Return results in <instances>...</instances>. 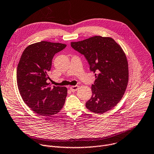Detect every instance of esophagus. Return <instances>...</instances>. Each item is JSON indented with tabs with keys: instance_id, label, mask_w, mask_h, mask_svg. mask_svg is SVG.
I'll list each match as a JSON object with an SVG mask.
<instances>
[{
	"instance_id": "1",
	"label": "esophagus",
	"mask_w": 154,
	"mask_h": 154,
	"mask_svg": "<svg viewBox=\"0 0 154 154\" xmlns=\"http://www.w3.org/2000/svg\"><path fill=\"white\" fill-rule=\"evenodd\" d=\"M79 89V86L78 85H74V86H72L70 87V90L72 91H75Z\"/></svg>"
}]
</instances>
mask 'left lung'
<instances>
[{
    "instance_id": "left-lung-1",
    "label": "left lung",
    "mask_w": 154,
    "mask_h": 154,
    "mask_svg": "<svg viewBox=\"0 0 154 154\" xmlns=\"http://www.w3.org/2000/svg\"><path fill=\"white\" fill-rule=\"evenodd\" d=\"M72 48L84 54L95 74L92 95L86 108L103 114L115 107L123 97L128 79V63L122 48L110 37L95 36L77 42Z\"/></svg>"
}]
</instances>
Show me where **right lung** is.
<instances>
[{"label": "right lung", "mask_w": 154, "mask_h": 154, "mask_svg": "<svg viewBox=\"0 0 154 154\" xmlns=\"http://www.w3.org/2000/svg\"><path fill=\"white\" fill-rule=\"evenodd\" d=\"M66 45L42 41L27 46L22 54L17 70V85L26 105L36 113L51 116L63 108L67 94L65 87H50L52 60Z\"/></svg>", "instance_id": "add662e5"}]
</instances>
